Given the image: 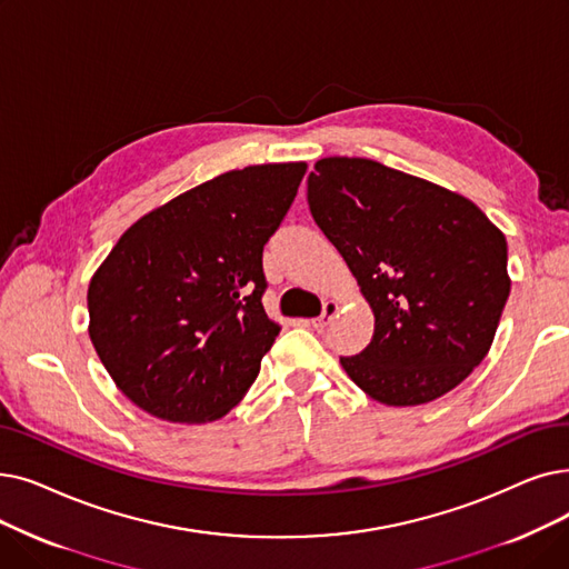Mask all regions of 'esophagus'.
I'll list each match as a JSON object with an SVG mask.
<instances>
[{
  "label": "esophagus",
  "mask_w": 569,
  "mask_h": 569,
  "mask_svg": "<svg viewBox=\"0 0 569 569\" xmlns=\"http://www.w3.org/2000/svg\"><path fill=\"white\" fill-rule=\"evenodd\" d=\"M337 311H339V305L337 302H326L323 305V313H320L318 318H313V320H309V326L313 328V330H326L330 323H332V318L337 316Z\"/></svg>",
  "instance_id": "obj_1"
}]
</instances>
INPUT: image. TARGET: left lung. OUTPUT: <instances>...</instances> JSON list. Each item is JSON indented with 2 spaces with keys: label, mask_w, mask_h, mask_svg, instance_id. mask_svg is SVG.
<instances>
[{
  "label": "left lung",
  "mask_w": 569,
  "mask_h": 569,
  "mask_svg": "<svg viewBox=\"0 0 569 569\" xmlns=\"http://www.w3.org/2000/svg\"><path fill=\"white\" fill-rule=\"evenodd\" d=\"M309 174L316 226L375 311L367 349L339 358L369 398L432 402L486 358L509 298L507 239L467 197L367 158Z\"/></svg>",
  "instance_id": "obj_1"
}]
</instances>
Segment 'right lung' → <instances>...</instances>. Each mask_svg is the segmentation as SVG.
<instances>
[{"label":"right lung","mask_w":569,"mask_h":569,"mask_svg":"<svg viewBox=\"0 0 569 569\" xmlns=\"http://www.w3.org/2000/svg\"><path fill=\"white\" fill-rule=\"evenodd\" d=\"M307 162L226 171L141 216L88 286L90 339L139 409L209 423L251 388L281 326L262 307V249Z\"/></svg>","instance_id":"obj_1"}]
</instances>
